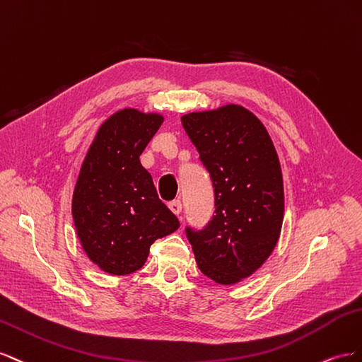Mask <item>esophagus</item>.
Here are the masks:
<instances>
[{
	"label": "esophagus",
	"instance_id": "1",
	"mask_svg": "<svg viewBox=\"0 0 362 362\" xmlns=\"http://www.w3.org/2000/svg\"><path fill=\"white\" fill-rule=\"evenodd\" d=\"M168 208L171 209L173 214L180 215V212H182V202L180 200H173V202L168 203Z\"/></svg>",
	"mask_w": 362,
	"mask_h": 362
}]
</instances>
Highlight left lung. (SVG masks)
<instances>
[{
  "label": "left lung",
  "mask_w": 362,
  "mask_h": 362,
  "mask_svg": "<svg viewBox=\"0 0 362 362\" xmlns=\"http://www.w3.org/2000/svg\"><path fill=\"white\" fill-rule=\"evenodd\" d=\"M209 171L215 215L202 230L187 227L204 276L232 285L272 255L284 221V180L273 141L250 110L227 105L182 117Z\"/></svg>",
  "instance_id": "8db88e82"
}]
</instances>
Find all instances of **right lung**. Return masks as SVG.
<instances>
[{
  "mask_svg": "<svg viewBox=\"0 0 362 362\" xmlns=\"http://www.w3.org/2000/svg\"><path fill=\"white\" fill-rule=\"evenodd\" d=\"M162 122L159 113L118 110L101 124L81 163L72 218L88 257L109 274L139 270L150 245L180 226L139 160Z\"/></svg>",
  "mask_w": 362,
  "mask_h": 362,
  "instance_id": "obj_1",
  "label": "right lung"
}]
</instances>
